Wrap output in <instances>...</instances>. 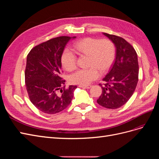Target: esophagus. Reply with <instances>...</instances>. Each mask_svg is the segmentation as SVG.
Instances as JSON below:
<instances>
[{
  "label": "esophagus",
  "instance_id": "obj_1",
  "mask_svg": "<svg viewBox=\"0 0 159 159\" xmlns=\"http://www.w3.org/2000/svg\"><path fill=\"white\" fill-rule=\"evenodd\" d=\"M79 87L81 88H84V89H89V88H91V85H80Z\"/></svg>",
  "mask_w": 159,
  "mask_h": 159
}]
</instances>
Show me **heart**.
Masks as SVG:
<instances>
[{"mask_svg": "<svg viewBox=\"0 0 159 159\" xmlns=\"http://www.w3.org/2000/svg\"><path fill=\"white\" fill-rule=\"evenodd\" d=\"M74 48L80 54L89 56L88 69H80L69 76L71 84L86 85L98 79L99 73L107 71L112 65L115 59V49L114 44L108 39L98 40L93 38H86L75 43ZM61 62L64 68L71 71L76 67V56L68 48L64 50L61 56Z\"/></svg>", "mask_w": 159, "mask_h": 159, "instance_id": "heart-1", "label": "heart"}]
</instances>
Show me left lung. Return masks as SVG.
I'll return each mask as SVG.
<instances>
[{
    "label": "left lung",
    "mask_w": 159,
    "mask_h": 159,
    "mask_svg": "<svg viewBox=\"0 0 159 159\" xmlns=\"http://www.w3.org/2000/svg\"><path fill=\"white\" fill-rule=\"evenodd\" d=\"M115 45V60L111 69L103 80L102 93L97 100L107 109H117L125 104L137 87L139 64L136 51L123 38L103 33Z\"/></svg>",
    "instance_id": "8db88e82"
}]
</instances>
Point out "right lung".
<instances>
[{
    "label": "right lung",
    "mask_w": 159,
    "mask_h": 159,
    "mask_svg": "<svg viewBox=\"0 0 159 159\" xmlns=\"http://www.w3.org/2000/svg\"><path fill=\"white\" fill-rule=\"evenodd\" d=\"M76 36H60L43 42L27 56L25 83L30 102L42 112L56 114L70 104L76 85L63 88L61 56L66 44Z\"/></svg>",
    "instance_id": "right-lung-1"
}]
</instances>
